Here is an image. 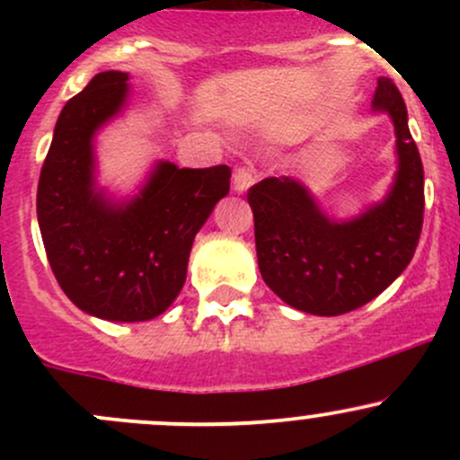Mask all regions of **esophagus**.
<instances>
[{
    "instance_id": "esophagus-1",
    "label": "esophagus",
    "mask_w": 460,
    "mask_h": 460,
    "mask_svg": "<svg viewBox=\"0 0 460 460\" xmlns=\"http://www.w3.org/2000/svg\"><path fill=\"white\" fill-rule=\"evenodd\" d=\"M253 184V171L249 166H240L234 173V191L235 193H247L249 187Z\"/></svg>"
}]
</instances>
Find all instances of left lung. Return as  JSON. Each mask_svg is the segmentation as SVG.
I'll list each match as a JSON object with an SVG mask.
<instances>
[{"label":"left lung","mask_w":460,"mask_h":460,"mask_svg":"<svg viewBox=\"0 0 460 460\" xmlns=\"http://www.w3.org/2000/svg\"><path fill=\"white\" fill-rule=\"evenodd\" d=\"M372 109L387 113L396 136V173L380 202L349 220L323 211L300 180L264 178L249 189L262 280L314 316H341L383 294L414 258L423 226V162L392 80L380 77Z\"/></svg>","instance_id":"obj_1"}]
</instances>
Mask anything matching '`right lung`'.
I'll return each instance as SVG.
<instances>
[{"mask_svg":"<svg viewBox=\"0 0 460 460\" xmlns=\"http://www.w3.org/2000/svg\"><path fill=\"white\" fill-rule=\"evenodd\" d=\"M128 73H97L59 113L37 184V222L64 294L88 316L142 323L187 280L196 234L229 193L231 169L157 160L133 196L97 182L95 137L124 113Z\"/></svg>","mask_w":460,"mask_h":460,"instance_id":"add662e5","label":"right lung"}]
</instances>
